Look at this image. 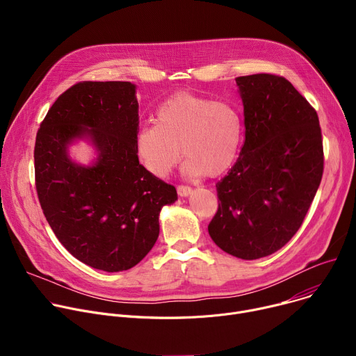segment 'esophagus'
<instances>
[{
  "mask_svg": "<svg viewBox=\"0 0 356 356\" xmlns=\"http://www.w3.org/2000/svg\"><path fill=\"white\" fill-rule=\"evenodd\" d=\"M177 193H179L180 197H187V195H190L193 193V188L190 186L180 184V186H177Z\"/></svg>",
  "mask_w": 356,
  "mask_h": 356,
  "instance_id": "esophagus-1",
  "label": "esophagus"
}]
</instances>
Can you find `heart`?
<instances>
[{
  "label": "heart",
  "mask_w": 356,
  "mask_h": 356,
  "mask_svg": "<svg viewBox=\"0 0 356 356\" xmlns=\"http://www.w3.org/2000/svg\"><path fill=\"white\" fill-rule=\"evenodd\" d=\"M156 124L143 125L135 136V150L143 168L166 177L181 158L190 177L220 176L235 162L242 142L243 121L229 101L181 91L162 103Z\"/></svg>",
  "instance_id": "obj_1"
}]
</instances>
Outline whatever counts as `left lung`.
<instances>
[{
    "label": "left lung",
    "mask_w": 356,
    "mask_h": 356,
    "mask_svg": "<svg viewBox=\"0 0 356 356\" xmlns=\"http://www.w3.org/2000/svg\"><path fill=\"white\" fill-rule=\"evenodd\" d=\"M245 142L217 187L209 225L224 252L245 261L269 257L298 231L321 183L324 150L316 110L282 76L236 77Z\"/></svg>",
    "instance_id": "left-lung-1"
}]
</instances>
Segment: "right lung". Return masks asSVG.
I'll use <instances>...</instances> for the list:
<instances>
[{"mask_svg": "<svg viewBox=\"0 0 356 356\" xmlns=\"http://www.w3.org/2000/svg\"><path fill=\"white\" fill-rule=\"evenodd\" d=\"M135 90L129 81L77 83L36 134L35 184L46 221L76 259L104 272L138 265L159 236L162 207L177 200L175 186L139 163ZM84 137L97 150L90 167L68 156Z\"/></svg>", "mask_w": 356, "mask_h": 356, "instance_id": "obj_1", "label": "right lung"}]
</instances>
